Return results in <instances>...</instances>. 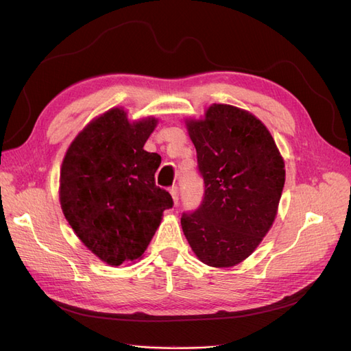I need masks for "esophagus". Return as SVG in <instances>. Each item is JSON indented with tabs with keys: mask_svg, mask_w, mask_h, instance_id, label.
<instances>
[{
	"mask_svg": "<svg viewBox=\"0 0 351 351\" xmlns=\"http://www.w3.org/2000/svg\"><path fill=\"white\" fill-rule=\"evenodd\" d=\"M169 193H171V196H173L174 205H177V204H178V187H177V186H173L171 189H169Z\"/></svg>",
	"mask_w": 351,
	"mask_h": 351,
	"instance_id": "obj_1",
	"label": "esophagus"
}]
</instances>
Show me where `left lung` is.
Listing matches in <instances>:
<instances>
[{"label": "left lung", "mask_w": 351, "mask_h": 351, "mask_svg": "<svg viewBox=\"0 0 351 351\" xmlns=\"http://www.w3.org/2000/svg\"><path fill=\"white\" fill-rule=\"evenodd\" d=\"M186 127L205 195L182 228L200 262L230 268L259 246L277 217L285 182L284 159L265 124L246 110L212 104Z\"/></svg>", "instance_id": "1"}]
</instances>
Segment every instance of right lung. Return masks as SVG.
Here are the masks:
<instances>
[{
  "instance_id": "right-lung-1",
  "label": "right lung",
  "mask_w": 351,
  "mask_h": 351,
  "mask_svg": "<svg viewBox=\"0 0 351 351\" xmlns=\"http://www.w3.org/2000/svg\"><path fill=\"white\" fill-rule=\"evenodd\" d=\"M155 117L130 121L123 108L93 119L71 142L60 173L69 224L111 267L141 259L173 197L155 184L161 156L143 146Z\"/></svg>"
}]
</instances>
